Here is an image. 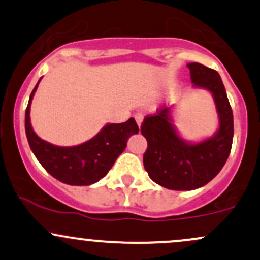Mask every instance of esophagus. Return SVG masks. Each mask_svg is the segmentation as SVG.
Returning a JSON list of instances; mask_svg holds the SVG:
<instances>
[{
	"instance_id": "obj_1",
	"label": "esophagus",
	"mask_w": 260,
	"mask_h": 260,
	"mask_svg": "<svg viewBox=\"0 0 260 260\" xmlns=\"http://www.w3.org/2000/svg\"><path fill=\"white\" fill-rule=\"evenodd\" d=\"M134 118H136V122H137V124H138L139 127L142 126V123H143V120H144V117H143V115H142V113H137V115H134Z\"/></svg>"
}]
</instances>
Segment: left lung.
Masks as SVG:
<instances>
[{"label": "left lung", "instance_id": "left-lung-1", "mask_svg": "<svg viewBox=\"0 0 260 260\" xmlns=\"http://www.w3.org/2000/svg\"><path fill=\"white\" fill-rule=\"evenodd\" d=\"M187 66L193 88L213 96L219 120L216 132L197 142L183 138L174 123L175 106L145 117L140 128L148 142L143 164L149 177L174 190H192L209 183L228 161L234 139V115L220 74L197 62Z\"/></svg>", "mask_w": 260, "mask_h": 260}]
</instances>
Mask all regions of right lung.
I'll return each mask as SVG.
<instances>
[{"label":"right lung","mask_w":260,"mask_h":260,"mask_svg":"<svg viewBox=\"0 0 260 260\" xmlns=\"http://www.w3.org/2000/svg\"><path fill=\"white\" fill-rule=\"evenodd\" d=\"M32 89L25 110V134L39 162L56 180L71 186H90L105 177L116 159L123 153L127 142L139 132L134 118L123 123H106L99 133L82 144L59 147L41 139L30 122L31 101L39 83Z\"/></svg>","instance_id":"add662e5"}]
</instances>
